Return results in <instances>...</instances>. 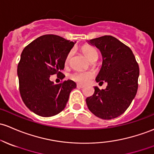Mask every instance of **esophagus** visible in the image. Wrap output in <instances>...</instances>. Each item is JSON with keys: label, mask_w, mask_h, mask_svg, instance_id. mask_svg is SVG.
I'll list each match as a JSON object with an SVG mask.
<instances>
[{"label": "esophagus", "mask_w": 154, "mask_h": 154, "mask_svg": "<svg viewBox=\"0 0 154 154\" xmlns=\"http://www.w3.org/2000/svg\"><path fill=\"white\" fill-rule=\"evenodd\" d=\"M77 87H78V88H84V85H82V84H77Z\"/></svg>", "instance_id": "34e87169"}]
</instances>
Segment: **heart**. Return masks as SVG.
I'll return each instance as SVG.
<instances>
[{"label": "heart", "instance_id": "1", "mask_svg": "<svg viewBox=\"0 0 154 154\" xmlns=\"http://www.w3.org/2000/svg\"><path fill=\"white\" fill-rule=\"evenodd\" d=\"M82 51L84 54V55L87 57V59L92 62V61L97 59L98 58V54H97V51L95 50V48H94L93 47H91V46H84L82 48ZM72 56V51H70L68 54L67 55V57L65 58V64H67L70 61V59ZM92 76H93V74L91 72H75V73L72 74L71 75V79L72 80L75 81V82H79L81 84H87L91 80Z\"/></svg>", "mask_w": 154, "mask_h": 154}]
</instances>
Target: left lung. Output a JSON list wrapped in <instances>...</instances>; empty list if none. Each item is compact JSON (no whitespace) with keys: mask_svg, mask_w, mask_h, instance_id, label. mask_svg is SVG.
Listing matches in <instances>:
<instances>
[{"mask_svg":"<svg viewBox=\"0 0 154 154\" xmlns=\"http://www.w3.org/2000/svg\"><path fill=\"white\" fill-rule=\"evenodd\" d=\"M87 41L99 49L103 58L95 80L102 84L104 81L107 86L102 90L95 87L93 95L86 99L87 105L99 118L114 119L124 113L135 97L140 75L139 65L132 51L112 36Z\"/></svg>","mask_w":154,"mask_h":154,"instance_id":"1","label":"left lung"}]
</instances>
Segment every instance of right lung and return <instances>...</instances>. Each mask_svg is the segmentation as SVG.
Wrapping results in <instances>:
<instances>
[{"mask_svg":"<svg viewBox=\"0 0 154 154\" xmlns=\"http://www.w3.org/2000/svg\"><path fill=\"white\" fill-rule=\"evenodd\" d=\"M75 42L47 34L37 38L23 51L17 66L20 92L26 106L36 115L52 117L65 108L76 84L67 80L55 84L50 76L63 74L61 71L65 58Z\"/></svg>","mask_w":154,"mask_h":154,"instance_id":"add662e5","label":"right lung"}]
</instances>
